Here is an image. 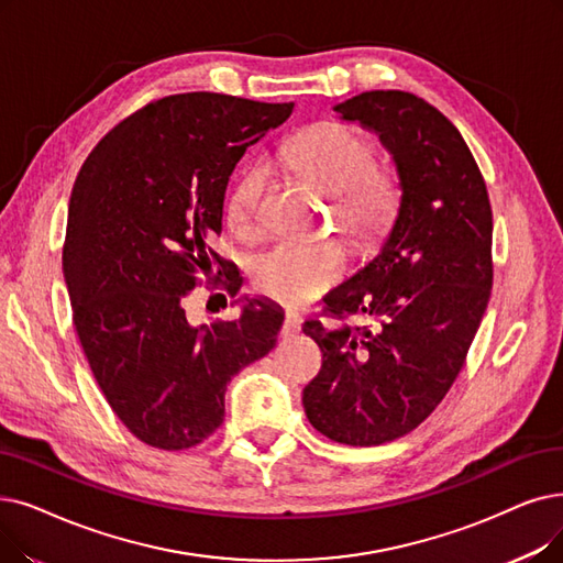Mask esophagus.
I'll list each match as a JSON object with an SVG mask.
<instances>
[{
    "label": "esophagus",
    "mask_w": 563,
    "mask_h": 563,
    "mask_svg": "<svg viewBox=\"0 0 563 563\" xmlns=\"http://www.w3.org/2000/svg\"><path fill=\"white\" fill-rule=\"evenodd\" d=\"M299 331H301L299 314L287 312V314H285V322H283V327H280V335H283V338H291V335H297Z\"/></svg>",
    "instance_id": "obj_1"
}]
</instances>
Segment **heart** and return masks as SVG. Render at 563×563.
<instances>
[{"label": "heart", "instance_id": "heart-1", "mask_svg": "<svg viewBox=\"0 0 563 563\" xmlns=\"http://www.w3.org/2000/svg\"><path fill=\"white\" fill-rule=\"evenodd\" d=\"M289 165L329 195L331 213L358 246H371L390 225L398 209V181L373 163V146L338 121L306 129L287 150ZM266 169H243L225 202V221L239 236L255 232L257 205ZM345 266V253L331 239H280L253 260V285L264 297L301 306L327 289Z\"/></svg>", "mask_w": 563, "mask_h": 563}]
</instances>
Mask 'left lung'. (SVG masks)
Listing matches in <instances>:
<instances>
[{"mask_svg":"<svg viewBox=\"0 0 563 563\" xmlns=\"http://www.w3.org/2000/svg\"><path fill=\"white\" fill-rule=\"evenodd\" d=\"M333 112L379 137L400 207L379 253L327 295L338 322L303 324L322 350L303 409L338 444L379 446L421 426L462 368L490 301L493 209L467 142L419 96L363 91Z\"/></svg>","mask_w":563,"mask_h":563,"instance_id":"1","label":"left lung"}]
</instances>
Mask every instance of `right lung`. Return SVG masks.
<instances>
[{"label":"right lung","instance_id":"add662e5","mask_svg":"<svg viewBox=\"0 0 563 563\" xmlns=\"http://www.w3.org/2000/svg\"><path fill=\"white\" fill-rule=\"evenodd\" d=\"M295 103L192 91L165 96L89 154L68 202L64 278L80 345L106 400L140 442L202 444L225 419L232 377L276 345L285 312L246 299L239 320L190 324L184 299L234 264L211 249L236 163Z\"/></svg>","mask_w":563,"mask_h":563}]
</instances>
